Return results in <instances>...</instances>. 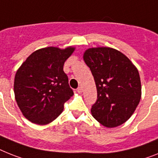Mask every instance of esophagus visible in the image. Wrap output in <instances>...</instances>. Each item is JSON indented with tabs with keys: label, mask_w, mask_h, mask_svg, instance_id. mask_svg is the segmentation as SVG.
<instances>
[{
	"label": "esophagus",
	"mask_w": 158,
	"mask_h": 158,
	"mask_svg": "<svg viewBox=\"0 0 158 158\" xmlns=\"http://www.w3.org/2000/svg\"><path fill=\"white\" fill-rule=\"evenodd\" d=\"M77 91L78 94H81L82 93V88H81V87H78L77 89Z\"/></svg>",
	"instance_id": "34e87169"
}]
</instances>
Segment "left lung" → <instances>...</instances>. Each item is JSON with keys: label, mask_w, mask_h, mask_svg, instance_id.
Instances as JSON below:
<instances>
[{"label": "left lung", "mask_w": 158, "mask_h": 158, "mask_svg": "<svg viewBox=\"0 0 158 158\" xmlns=\"http://www.w3.org/2000/svg\"><path fill=\"white\" fill-rule=\"evenodd\" d=\"M83 58L97 88V101L92 106L91 114L106 127L123 124L133 114L141 98L137 69L114 48H89Z\"/></svg>", "instance_id": "obj_1"}]
</instances>
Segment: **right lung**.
<instances>
[{"mask_svg":"<svg viewBox=\"0 0 158 158\" xmlns=\"http://www.w3.org/2000/svg\"><path fill=\"white\" fill-rule=\"evenodd\" d=\"M74 50L72 47L41 48L29 56L17 71L15 99L23 115L32 123L44 125L52 122L73 95L63 68Z\"/></svg>","mask_w":158,"mask_h":158,"instance_id":"obj_1","label":"right lung"}]
</instances>
